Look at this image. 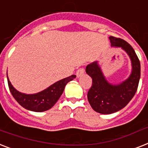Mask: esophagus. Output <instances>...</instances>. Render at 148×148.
<instances>
[{
  "mask_svg": "<svg viewBox=\"0 0 148 148\" xmlns=\"http://www.w3.org/2000/svg\"><path fill=\"white\" fill-rule=\"evenodd\" d=\"M84 68H80V69L77 70L76 72L77 77H81L82 74H84Z\"/></svg>",
  "mask_w": 148,
  "mask_h": 148,
  "instance_id": "1",
  "label": "esophagus"
}]
</instances>
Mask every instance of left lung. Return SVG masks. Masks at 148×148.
Masks as SVG:
<instances>
[{"label":"left lung","instance_id":"1","mask_svg":"<svg viewBox=\"0 0 148 148\" xmlns=\"http://www.w3.org/2000/svg\"><path fill=\"white\" fill-rule=\"evenodd\" d=\"M111 47H121L131 61V73L123 82L114 84L106 79L97 61L86 67V73L92 78V86L88 90V99L91 108L103 114H113L121 110L135 95L140 77V64L133 47L121 38L109 37Z\"/></svg>","mask_w":148,"mask_h":148}]
</instances>
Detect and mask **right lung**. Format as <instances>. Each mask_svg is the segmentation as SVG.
<instances>
[{
  "mask_svg": "<svg viewBox=\"0 0 148 148\" xmlns=\"http://www.w3.org/2000/svg\"><path fill=\"white\" fill-rule=\"evenodd\" d=\"M7 77L10 93L20 105L28 110L34 112H43L51 109L55 104L64 92L66 84L69 81L74 80L76 77V75H71L60 80L44 90L31 95L21 93L16 90L9 81L8 74Z\"/></svg>",
  "mask_w": 148,
  "mask_h": 148,
  "instance_id": "right-lung-1",
  "label": "right lung"
}]
</instances>
